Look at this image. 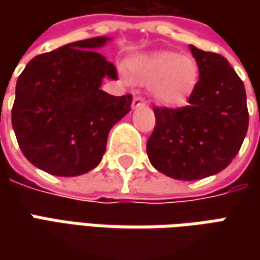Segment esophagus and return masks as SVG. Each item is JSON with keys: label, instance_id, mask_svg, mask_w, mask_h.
I'll list each match as a JSON object with an SVG mask.
<instances>
[{"label": "esophagus", "instance_id": "obj_1", "mask_svg": "<svg viewBox=\"0 0 260 260\" xmlns=\"http://www.w3.org/2000/svg\"><path fill=\"white\" fill-rule=\"evenodd\" d=\"M145 104H146L145 100H143L142 96H135V98H133V101H132V108L136 110V108H139V107H143Z\"/></svg>", "mask_w": 260, "mask_h": 260}]
</instances>
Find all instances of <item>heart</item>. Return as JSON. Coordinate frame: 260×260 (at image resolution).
I'll use <instances>...</instances> for the list:
<instances>
[{
  "instance_id": "b5f03b06",
  "label": "heart",
  "mask_w": 260,
  "mask_h": 260,
  "mask_svg": "<svg viewBox=\"0 0 260 260\" xmlns=\"http://www.w3.org/2000/svg\"><path fill=\"white\" fill-rule=\"evenodd\" d=\"M127 69L133 82L149 85L152 98L166 107L185 104L200 78V66L192 56L171 50L135 56L128 59Z\"/></svg>"
}]
</instances>
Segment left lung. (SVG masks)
I'll list each match as a JSON object with an SVG mask.
<instances>
[{
  "instance_id": "8db88e82",
  "label": "left lung",
  "mask_w": 260,
  "mask_h": 260,
  "mask_svg": "<svg viewBox=\"0 0 260 260\" xmlns=\"http://www.w3.org/2000/svg\"><path fill=\"white\" fill-rule=\"evenodd\" d=\"M200 79L188 104L155 107L156 125L146 150L166 176L195 181L221 172L240 150L249 125L242 79L221 55L189 45Z\"/></svg>"
}]
</instances>
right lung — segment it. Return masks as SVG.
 I'll return each instance as SVG.
<instances>
[{
  "instance_id": "right-lung-1",
  "label": "right lung",
  "mask_w": 260,
  "mask_h": 260,
  "mask_svg": "<svg viewBox=\"0 0 260 260\" xmlns=\"http://www.w3.org/2000/svg\"><path fill=\"white\" fill-rule=\"evenodd\" d=\"M111 37H92L33 57L15 85L11 123L30 164L56 176H78L101 162L111 127L132 108V95L101 89L117 79L98 53Z\"/></svg>"
}]
</instances>
